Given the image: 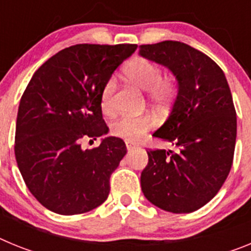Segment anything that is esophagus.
<instances>
[{
    "mask_svg": "<svg viewBox=\"0 0 251 251\" xmlns=\"http://www.w3.org/2000/svg\"><path fill=\"white\" fill-rule=\"evenodd\" d=\"M134 147H136V146L132 145V143H127V150L128 151H132Z\"/></svg>",
    "mask_w": 251,
    "mask_h": 251,
    "instance_id": "1",
    "label": "esophagus"
}]
</instances>
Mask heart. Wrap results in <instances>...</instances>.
<instances>
[{
  "instance_id": "heart-1",
  "label": "heart",
  "mask_w": 251,
  "mask_h": 251,
  "mask_svg": "<svg viewBox=\"0 0 251 251\" xmlns=\"http://www.w3.org/2000/svg\"><path fill=\"white\" fill-rule=\"evenodd\" d=\"M124 75L132 84L146 90L148 99L156 105L165 104L175 92V79L172 76H162L161 68L147 59L133 60L124 68ZM115 89L114 77L104 84L100 93L101 108L108 110L112 104V97ZM153 124L150 115H124L113 124L112 130L115 136L128 142H136L141 138Z\"/></svg>"
}]
</instances>
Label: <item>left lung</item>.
Listing matches in <instances>:
<instances>
[{
	"label": "left lung",
	"mask_w": 251,
	"mask_h": 251,
	"mask_svg": "<svg viewBox=\"0 0 251 251\" xmlns=\"http://www.w3.org/2000/svg\"><path fill=\"white\" fill-rule=\"evenodd\" d=\"M139 55L166 66L178 85L167 121L153 133L176 151H147L142 191L165 211H196L219 192L232 165L236 112L229 84L214 60L187 44L141 45Z\"/></svg>",
	"instance_id": "left-lung-1"
}]
</instances>
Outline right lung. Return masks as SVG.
<instances>
[{"instance_id":"add662e5","label":"right lung","mask_w":251,"mask_h":251,"mask_svg":"<svg viewBox=\"0 0 251 251\" xmlns=\"http://www.w3.org/2000/svg\"><path fill=\"white\" fill-rule=\"evenodd\" d=\"M137 45L79 44L59 51L31 77L17 112L15 156L30 192L50 211L77 215L108 199L109 178L127 147L106 137L100 93Z\"/></svg>"}]
</instances>
